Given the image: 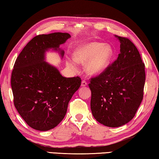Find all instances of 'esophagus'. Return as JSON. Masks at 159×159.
Segmentation results:
<instances>
[{
    "mask_svg": "<svg viewBox=\"0 0 159 159\" xmlns=\"http://www.w3.org/2000/svg\"><path fill=\"white\" fill-rule=\"evenodd\" d=\"M87 85V82L85 81V80H82V83H81V86L82 87H86Z\"/></svg>",
    "mask_w": 159,
    "mask_h": 159,
    "instance_id": "1",
    "label": "esophagus"
}]
</instances>
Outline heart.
<instances>
[{
    "label": "heart",
    "instance_id": "heart-1",
    "mask_svg": "<svg viewBox=\"0 0 159 159\" xmlns=\"http://www.w3.org/2000/svg\"><path fill=\"white\" fill-rule=\"evenodd\" d=\"M113 52L111 46L104 43L93 42L84 44L75 52V61L80 63H86L85 69L89 74L98 75L104 71L110 63ZM68 64L75 66V61Z\"/></svg>",
    "mask_w": 159,
    "mask_h": 159
}]
</instances>
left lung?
<instances>
[{
	"label": "left lung",
	"mask_w": 159,
	"mask_h": 159,
	"mask_svg": "<svg viewBox=\"0 0 159 159\" xmlns=\"http://www.w3.org/2000/svg\"><path fill=\"white\" fill-rule=\"evenodd\" d=\"M116 37L121 43L117 59L89 84L93 117L108 127L121 126L134 117L145 82V66L137 47L129 38Z\"/></svg>",
	"instance_id": "obj_1"
}]
</instances>
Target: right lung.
<instances>
[{
  "label": "right lung",
  "instance_id": "1",
  "mask_svg": "<svg viewBox=\"0 0 159 159\" xmlns=\"http://www.w3.org/2000/svg\"><path fill=\"white\" fill-rule=\"evenodd\" d=\"M70 38L66 33L38 35L27 43L15 61L11 75L14 105L26 123L33 129H54L65 116L68 105L81 85V78H66L44 61L49 49L60 50Z\"/></svg>",
  "mask_w": 159,
  "mask_h": 159
}]
</instances>
